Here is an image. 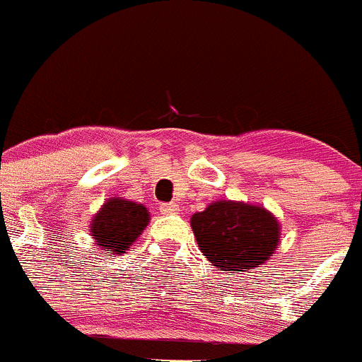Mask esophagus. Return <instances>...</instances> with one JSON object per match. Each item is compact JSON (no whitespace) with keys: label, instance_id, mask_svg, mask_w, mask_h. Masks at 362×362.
Segmentation results:
<instances>
[{"label":"esophagus","instance_id":"1","mask_svg":"<svg viewBox=\"0 0 362 362\" xmlns=\"http://www.w3.org/2000/svg\"><path fill=\"white\" fill-rule=\"evenodd\" d=\"M158 211H160L162 214H178V211H180V207H178V204H175V202H171V204H162Z\"/></svg>","mask_w":362,"mask_h":362}]
</instances>
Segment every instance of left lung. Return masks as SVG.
Listing matches in <instances>:
<instances>
[{
    "label": "left lung",
    "mask_w": 362,
    "mask_h": 362,
    "mask_svg": "<svg viewBox=\"0 0 362 362\" xmlns=\"http://www.w3.org/2000/svg\"><path fill=\"white\" fill-rule=\"evenodd\" d=\"M205 257L221 272H248L264 264L280 241L279 219L264 207L221 200L191 218Z\"/></svg>",
    "instance_id": "obj_1"
}]
</instances>
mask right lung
<instances>
[{"mask_svg":"<svg viewBox=\"0 0 362 362\" xmlns=\"http://www.w3.org/2000/svg\"><path fill=\"white\" fill-rule=\"evenodd\" d=\"M150 223L146 207L137 202L110 198L94 214L90 221V235L94 243L109 255L127 252Z\"/></svg>","mask_w":362,"mask_h":362,"instance_id":"obj_1","label":"right lung"}]
</instances>
